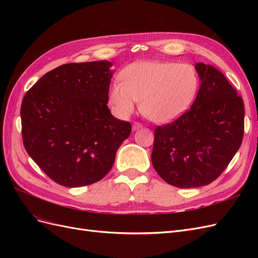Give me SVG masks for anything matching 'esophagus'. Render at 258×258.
Instances as JSON below:
<instances>
[{
	"label": "esophagus",
	"instance_id": "1",
	"mask_svg": "<svg viewBox=\"0 0 258 258\" xmlns=\"http://www.w3.org/2000/svg\"><path fill=\"white\" fill-rule=\"evenodd\" d=\"M140 128H142V123H140V122H138V121L132 123V130H134V131H136V130L140 129Z\"/></svg>",
	"mask_w": 258,
	"mask_h": 258
}]
</instances>
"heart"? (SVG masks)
Listing matches in <instances>:
<instances>
[{"mask_svg":"<svg viewBox=\"0 0 258 258\" xmlns=\"http://www.w3.org/2000/svg\"><path fill=\"white\" fill-rule=\"evenodd\" d=\"M119 82L108 89L107 99L117 116L126 118L141 101V112L154 122H170L189 110L200 79L196 68L172 61H137L124 68Z\"/></svg>","mask_w":258,"mask_h":258,"instance_id":"heart-1","label":"heart"}]
</instances>
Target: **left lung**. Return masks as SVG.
<instances>
[{
    "instance_id": "8db88e82",
    "label": "left lung",
    "mask_w": 258,
    "mask_h": 258,
    "mask_svg": "<svg viewBox=\"0 0 258 258\" xmlns=\"http://www.w3.org/2000/svg\"><path fill=\"white\" fill-rule=\"evenodd\" d=\"M200 88L191 107L155 129L152 163L162 179L179 188L212 183L227 168L244 134L243 100L225 75L197 63Z\"/></svg>"
}]
</instances>
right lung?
<instances>
[{
  "label": "right lung",
  "mask_w": 258,
  "mask_h": 258,
  "mask_svg": "<svg viewBox=\"0 0 258 258\" xmlns=\"http://www.w3.org/2000/svg\"><path fill=\"white\" fill-rule=\"evenodd\" d=\"M110 61L68 63L43 75L23 97L22 141L53 182L81 187L102 179L131 132L107 107Z\"/></svg>",
  "instance_id": "obj_1"
}]
</instances>
